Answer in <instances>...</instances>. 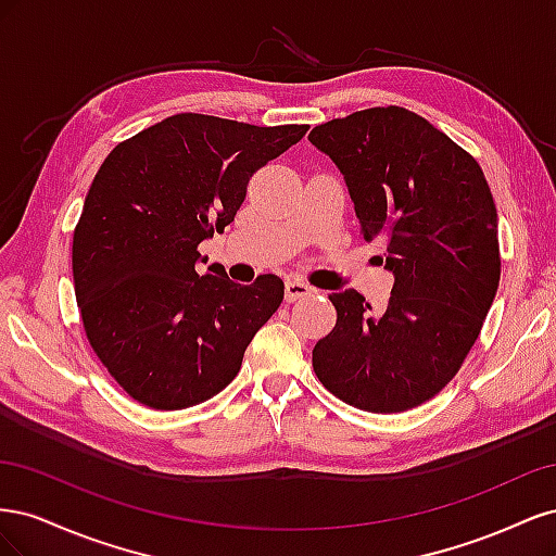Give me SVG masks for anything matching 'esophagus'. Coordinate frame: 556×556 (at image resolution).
<instances>
[{
	"label": "esophagus",
	"instance_id": "esophagus-1",
	"mask_svg": "<svg viewBox=\"0 0 556 556\" xmlns=\"http://www.w3.org/2000/svg\"><path fill=\"white\" fill-rule=\"evenodd\" d=\"M315 290L311 288V285H306L304 280H296V278H292V280H288L285 282V299L290 301H299V299H304V296H311Z\"/></svg>",
	"mask_w": 556,
	"mask_h": 556
}]
</instances>
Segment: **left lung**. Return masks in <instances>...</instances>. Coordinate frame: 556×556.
<instances>
[{"mask_svg": "<svg viewBox=\"0 0 556 556\" xmlns=\"http://www.w3.org/2000/svg\"><path fill=\"white\" fill-rule=\"evenodd\" d=\"M308 139L339 166L364 241L394 274L382 313L333 292L336 327L313 348L327 390L368 413H403L457 376L498 290V223L476 157L401 106L317 125Z\"/></svg>", "mask_w": 556, "mask_h": 556, "instance_id": "obj_1", "label": "left lung"}]
</instances>
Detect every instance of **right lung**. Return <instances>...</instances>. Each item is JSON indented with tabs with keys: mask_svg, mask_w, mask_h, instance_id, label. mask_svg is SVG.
<instances>
[{
	"mask_svg": "<svg viewBox=\"0 0 556 556\" xmlns=\"http://www.w3.org/2000/svg\"><path fill=\"white\" fill-rule=\"evenodd\" d=\"M306 131L178 113L99 166L74 229V290L94 355L134 401L182 410L237 378L285 285L271 274L237 285L223 264L201 274L199 243L233 223L252 174Z\"/></svg>",
	"mask_w": 556,
	"mask_h": 556,
	"instance_id": "right-lung-1",
	"label": "right lung"
}]
</instances>
